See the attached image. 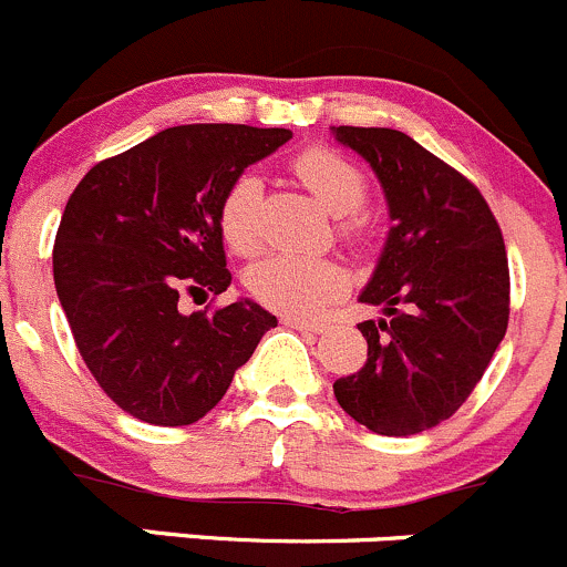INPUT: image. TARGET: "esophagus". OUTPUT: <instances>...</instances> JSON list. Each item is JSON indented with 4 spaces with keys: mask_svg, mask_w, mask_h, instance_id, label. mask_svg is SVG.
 Listing matches in <instances>:
<instances>
[{
    "mask_svg": "<svg viewBox=\"0 0 567 567\" xmlns=\"http://www.w3.org/2000/svg\"><path fill=\"white\" fill-rule=\"evenodd\" d=\"M281 324L291 330H302V333H322L328 324L319 322V319H300V317H281Z\"/></svg>",
    "mask_w": 567,
    "mask_h": 567,
    "instance_id": "34e87169",
    "label": "esophagus"
}]
</instances>
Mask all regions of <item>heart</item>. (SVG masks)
I'll return each mask as SVG.
<instances>
[{
    "mask_svg": "<svg viewBox=\"0 0 567 567\" xmlns=\"http://www.w3.org/2000/svg\"><path fill=\"white\" fill-rule=\"evenodd\" d=\"M297 182L333 215L336 237L347 245H363L372 234L367 204V173L328 145H308L291 159ZM261 182L256 176L234 178L217 209V231L231 254L254 256L261 248ZM347 286V276L324 256L272 254L256 261L245 276V289L256 302L291 317L322 311Z\"/></svg>",
    "mask_w": 567,
    "mask_h": 567,
    "instance_id": "1",
    "label": "heart"
}]
</instances>
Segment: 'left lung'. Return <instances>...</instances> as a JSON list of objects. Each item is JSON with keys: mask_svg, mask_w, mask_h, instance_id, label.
I'll list each match as a JSON object with an SVG mask.
<instances>
[{"mask_svg": "<svg viewBox=\"0 0 567 567\" xmlns=\"http://www.w3.org/2000/svg\"><path fill=\"white\" fill-rule=\"evenodd\" d=\"M378 173L389 243L361 302L367 363L333 383L339 405L378 435H416L450 419L485 374L509 319L502 228L472 178L396 128L339 126Z\"/></svg>", "mask_w": 567, "mask_h": 567, "instance_id": "8db88e82", "label": "left lung"}]
</instances>
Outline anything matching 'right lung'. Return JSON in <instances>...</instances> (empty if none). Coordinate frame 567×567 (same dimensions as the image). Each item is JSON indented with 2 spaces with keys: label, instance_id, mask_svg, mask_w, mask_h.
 I'll use <instances>...</instances> for the list:
<instances>
[{
  "label": "right lung",
  "instance_id": "right-lung-1",
  "mask_svg": "<svg viewBox=\"0 0 567 567\" xmlns=\"http://www.w3.org/2000/svg\"><path fill=\"white\" fill-rule=\"evenodd\" d=\"M289 128L187 123L101 159L65 204L54 286L76 350L121 411L159 427L204 419L278 319L243 300L178 311L231 286L217 209Z\"/></svg>",
  "mask_w": 567,
  "mask_h": 567
}]
</instances>
